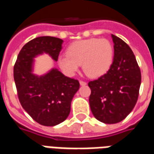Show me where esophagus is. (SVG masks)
Listing matches in <instances>:
<instances>
[{
	"label": "esophagus",
	"instance_id": "34e87169",
	"mask_svg": "<svg viewBox=\"0 0 154 154\" xmlns=\"http://www.w3.org/2000/svg\"><path fill=\"white\" fill-rule=\"evenodd\" d=\"M80 85L81 86H86V85H87V82H84V81H80Z\"/></svg>",
	"mask_w": 154,
	"mask_h": 154
}]
</instances>
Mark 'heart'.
Wrapping results in <instances>:
<instances>
[{
    "instance_id": "heart-1",
    "label": "heart",
    "mask_w": 154,
    "mask_h": 154,
    "mask_svg": "<svg viewBox=\"0 0 154 154\" xmlns=\"http://www.w3.org/2000/svg\"><path fill=\"white\" fill-rule=\"evenodd\" d=\"M113 58V45L108 39L89 38L71 44L67 55L58 57L57 64L67 76H74L82 65L87 76L97 78L109 71Z\"/></svg>"
}]
</instances>
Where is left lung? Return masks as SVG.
<instances>
[{"mask_svg":"<svg viewBox=\"0 0 154 154\" xmlns=\"http://www.w3.org/2000/svg\"><path fill=\"white\" fill-rule=\"evenodd\" d=\"M111 37L114 59L110 69L88 82L91 110L105 124H116L126 118L137 102L141 84V72L131 48L119 37Z\"/></svg>","mask_w":154,"mask_h":154,"instance_id":"1","label":"left lung"}]
</instances>
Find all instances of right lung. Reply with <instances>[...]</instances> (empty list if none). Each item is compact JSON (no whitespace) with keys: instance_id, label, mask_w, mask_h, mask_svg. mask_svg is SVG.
Returning <instances> with one entry per match:
<instances>
[{"instance_id":"add662e5","label":"right lung","mask_w":154,"mask_h":154,"mask_svg":"<svg viewBox=\"0 0 154 154\" xmlns=\"http://www.w3.org/2000/svg\"><path fill=\"white\" fill-rule=\"evenodd\" d=\"M63 41L61 38L42 36L32 39L20 51L14 66V79L22 107L36 122L44 126L60 124L69 116L71 102L80 84L57 68L43 76L33 72L34 58L48 54L57 61Z\"/></svg>"}]
</instances>
